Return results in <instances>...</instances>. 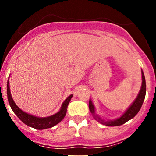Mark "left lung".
<instances>
[{"label": "left lung", "instance_id": "1", "mask_svg": "<svg viewBox=\"0 0 156 156\" xmlns=\"http://www.w3.org/2000/svg\"><path fill=\"white\" fill-rule=\"evenodd\" d=\"M141 73H142V85H141L140 90L139 94H138L137 97L136 98V100H134L133 103H132L131 106H130L125 111V112L121 116L119 119H115V120L113 121H106L103 120V119H100L99 116H97L95 114V108L94 106L93 105L92 101L91 100H90L89 101V108L90 111L91 112V113L94 115V119L97 121H98L100 123L103 124V125H106L107 126H119V125H122L123 124L126 123L127 121L130 120L131 119H133L135 115L138 113V112L140 109L141 106H142L143 103L144 101V99H145L146 96V80H145V76H144V74L143 70H141Z\"/></svg>", "mask_w": 156, "mask_h": 156}]
</instances>
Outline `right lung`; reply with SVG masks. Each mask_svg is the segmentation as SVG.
<instances>
[{"label":"right lung","instance_id":"right-lung-1","mask_svg":"<svg viewBox=\"0 0 156 156\" xmlns=\"http://www.w3.org/2000/svg\"><path fill=\"white\" fill-rule=\"evenodd\" d=\"M7 93L10 107L12 108V111H13V112L16 115L17 117H18L23 123L26 124V125H28V126L31 127H33V128L37 129V130H44V129L50 128V127L55 126V125H57L58 123H59V122L64 119L66 115L67 107H68V105L69 102H70L71 99L73 97V95L72 94V95H70L69 97H67L66 100L65 101L63 102V103L62 104L60 110L55 115L49 116V117L39 118L25 112L23 110L20 109V108L16 106V104L14 103L13 100H12V96H11L10 94L9 80L8 81H7Z\"/></svg>","mask_w":156,"mask_h":156}]
</instances>
